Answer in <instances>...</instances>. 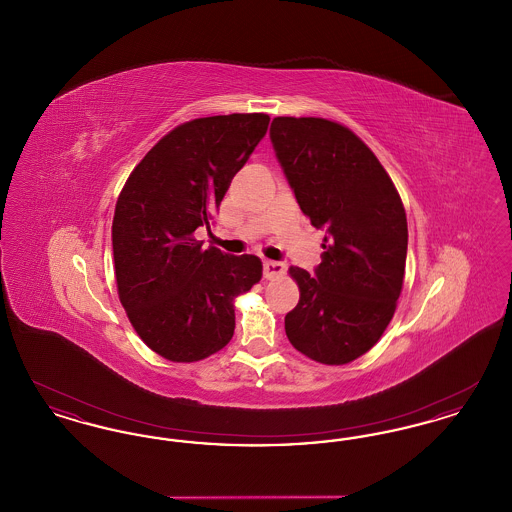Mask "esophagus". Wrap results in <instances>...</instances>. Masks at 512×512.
I'll list each match as a JSON object with an SVG mask.
<instances>
[{"instance_id": "1", "label": "esophagus", "mask_w": 512, "mask_h": 512, "mask_svg": "<svg viewBox=\"0 0 512 512\" xmlns=\"http://www.w3.org/2000/svg\"><path fill=\"white\" fill-rule=\"evenodd\" d=\"M263 272H265V278H267V280H274V278L284 276L286 265H284V263H278V261H265Z\"/></svg>"}]
</instances>
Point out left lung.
I'll return each mask as SVG.
<instances>
[{"label":"left lung","instance_id":"8db88e82","mask_svg":"<svg viewBox=\"0 0 512 512\" xmlns=\"http://www.w3.org/2000/svg\"><path fill=\"white\" fill-rule=\"evenodd\" d=\"M270 140L303 215L328 232L315 276L288 270L299 303L286 336L317 363L347 365L382 338L403 290V201L372 149L340 122L276 117Z\"/></svg>","mask_w":512,"mask_h":512}]
</instances>
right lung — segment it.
I'll list each match as a JSON object with an SVG mask.
<instances>
[{
  "mask_svg": "<svg viewBox=\"0 0 512 512\" xmlns=\"http://www.w3.org/2000/svg\"><path fill=\"white\" fill-rule=\"evenodd\" d=\"M265 113L182 122L130 172L113 217L117 292L151 351L195 363L234 336V301L263 276L255 255H228L195 240L253 149L267 134Z\"/></svg>",
  "mask_w": 512,
  "mask_h": 512,
  "instance_id": "right-lung-1",
  "label": "right lung"
}]
</instances>
